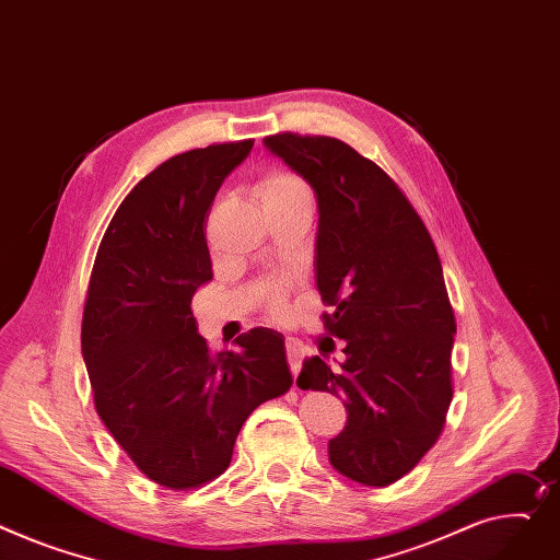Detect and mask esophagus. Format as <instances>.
Listing matches in <instances>:
<instances>
[{"instance_id":"obj_1","label":"esophagus","mask_w":560,"mask_h":560,"mask_svg":"<svg viewBox=\"0 0 560 560\" xmlns=\"http://www.w3.org/2000/svg\"><path fill=\"white\" fill-rule=\"evenodd\" d=\"M285 351H288V364H290V371H292V376H294V381H296V374H300L302 360H304V347H302L300 342H296V340L288 338V340H285Z\"/></svg>"}]
</instances>
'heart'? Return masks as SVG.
Here are the masks:
<instances>
[{"label":"heart","instance_id":"b5f03b06","mask_svg":"<svg viewBox=\"0 0 560 560\" xmlns=\"http://www.w3.org/2000/svg\"><path fill=\"white\" fill-rule=\"evenodd\" d=\"M256 196L260 205H294V202H311V189L304 177L292 171H270L260 177L256 186ZM260 302L272 317H288L290 302L285 288L279 283L266 285L260 292Z\"/></svg>","mask_w":560,"mask_h":560}]
</instances>
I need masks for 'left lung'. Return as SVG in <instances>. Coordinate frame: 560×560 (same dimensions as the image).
<instances>
[{
    "mask_svg": "<svg viewBox=\"0 0 560 560\" xmlns=\"http://www.w3.org/2000/svg\"><path fill=\"white\" fill-rule=\"evenodd\" d=\"M264 141L317 194L322 322L347 355L340 369L306 358L296 383L347 400V425L328 441L332 468L389 487L436 443L453 400L457 324L436 247L400 186L349 143L296 132Z\"/></svg>",
    "mask_w": 560,
    "mask_h": 560,
    "instance_id": "obj_1",
    "label": "left lung"
}]
</instances>
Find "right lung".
Masks as SVG:
<instances>
[{
  "instance_id": "1",
  "label": "right lung",
  "mask_w": 560,
  "mask_h": 560,
  "mask_svg": "<svg viewBox=\"0 0 560 560\" xmlns=\"http://www.w3.org/2000/svg\"><path fill=\"white\" fill-rule=\"evenodd\" d=\"M254 139L171 158L119 205L90 275L81 345L94 407L135 466L168 491L228 470L254 409L292 385L281 332L209 351L191 300L211 279L207 218Z\"/></svg>"
}]
</instances>
